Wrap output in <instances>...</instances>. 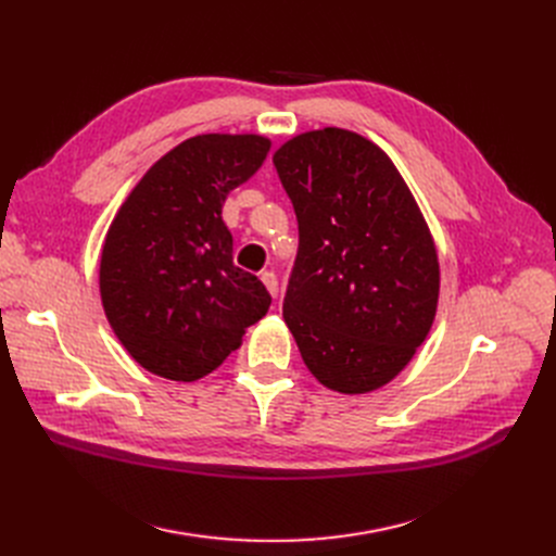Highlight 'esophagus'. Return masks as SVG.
<instances>
[{
	"label": "esophagus",
	"mask_w": 556,
	"mask_h": 556,
	"mask_svg": "<svg viewBox=\"0 0 556 556\" xmlns=\"http://www.w3.org/2000/svg\"><path fill=\"white\" fill-rule=\"evenodd\" d=\"M261 281L266 283L268 293L277 300V298H279V281H277V275H275L273 270H266V273H261Z\"/></svg>",
	"instance_id": "esophagus-1"
}]
</instances>
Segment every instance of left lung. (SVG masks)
<instances>
[{
    "mask_svg": "<svg viewBox=\"0 0 556 556\" xmlns=\"http://www.w3.org/2000/svg\"><path fill=\"white\" fill-rule=\"evenodd\" d=\"M300 248L283 319L308 371L342 394L383 388L426 340L440 300L434 241L386 151L325 128L273 157Z\"/></svg>",
    "mask_w": 556,
    "mask_h": 556,
    "instance_id": "obj_1",
    "label": "left lung"
}]
</instances>
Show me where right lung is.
Segmentation results:
<instances>
[{"label": "right lung", "instance_id": "add662e5", "mask_svg": "<svg viewBox=\"0 0 556 556\" xmlns=\"http://www.w3.org/2000/svg\"><path fill=\"white\" fill-rule=\"evenodd\" d=\"M270 151L261 135H198L160 157L116 212L101 254L108 323L143 367L198 381L241 346L270 293L233 266L223 202Z\"/></svg>", "mask_w": 556, "mask_h": 556}]
</instances>
